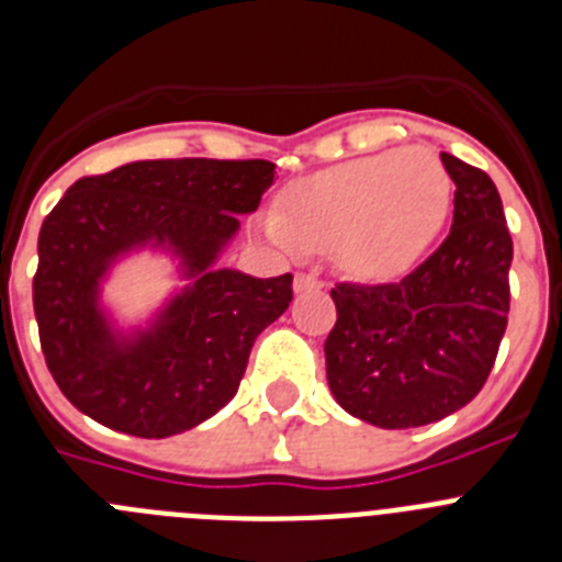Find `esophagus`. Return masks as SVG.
Here are the masks:
<instances>
[{
    "label": "esophagus",
    "instance_id": "34e87169",
    "mask_svg": "<svg viewBox=\"0 0 562 562\" xmlns=\"http://www.w3.org/2000/svg\"><path fill=\"white\" fill-rule=\"evenodd\" d=\"M321 281L315 276H306V272H297L295 276V292H310V290H321Z\"/></svg>",
    "mask_w": 562,
    "mask_h": 562
}]
</instances>
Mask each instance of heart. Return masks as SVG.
Returning <instances> with one entry per match:
<instances>
[{
	"label": "heart",
	"instance_id": "heart-1",
	"mask_svg": "<svg viewBox=\"0 0 562 562\" xmlns=\"http://www.w3.org/2000/svg\"><path fill=\"white\" fill-rule=\"evenodd\" d=\"M453 205V180L428 148L380 151L292 182L265 213L272 245L292 256L326 250L346 276L385 284L434 250Z\"/></svg>",
	"mask_w": 562,
	"mask_h": 562
}]
</instances>
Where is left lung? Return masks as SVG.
Listing matches in <instances>:
<instances>
[{"label": "left lung", "mask_w": 562, "mask_h": 562, "mask_svg": "<svg viewBox=\"0 0 562 562\" xmlns=\"http://www.w3.org/2000/svg\"><path fill=\"white\" fill-rule=\"evenodd\" d=\"M453 227L396 284H337L326 380L342 411L376 428L430 425L464 408L493 371L509 315L513 236L498 188L441 151Z\"/></svg>", "instance_id": "obj_1"}]
</instances>
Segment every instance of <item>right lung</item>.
Masks as SVG:
<instances>
[{
  "mask_svg": "<svg viewBox=\"0 0 562 562\" xmlns=\"http://www.w3.org/2000/svg\"><path fill=\"white\" fill-rule=\"evenodd\" d=\"M276 182L267 160H137L83 177L38 233L33 310L47 369L89 419L140 439L196 428L236 396L252 342L292 301V276L216 267ZM166 251L183 286L143 327L102 306L108 272Z\"/></svg>",
  "mask_w": 562,
  "mask_h": 562,
  "instance_id": "obj_1",
  "label": "right lung"
}]
</instances>
